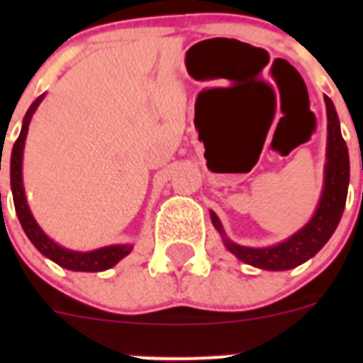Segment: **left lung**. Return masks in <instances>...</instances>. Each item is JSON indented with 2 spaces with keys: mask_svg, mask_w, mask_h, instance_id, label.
Listing matches in <instances>:
<instances>
[{
  "mask_svg": "<svg viewBox=\"0 0 363 363\" xmlns=\"http://www.w3.org/2000/svg\"><path fill=\"white\" fill-rule=\"evenodd\" d=\"M327 107V163L323 172V191L318 209L307 225L301 227L285 242L272 247H243L230 242L223 233L220 220L211 213L213 225L221 234L225 247L243 264L265 271H287L313 258L331 238L344 213L349 187V152L333 101L325 96Z\"/></svg>",
  "mask_w": 363,
  "mask_h": 363,
  "instance_id": "1",
  "label": "left lung"
}]
</instances>
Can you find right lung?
I'll use <instances>...</instances> for the list:
<instances>
[{
	"label": "right lung",
	"instance_id": "add662e5",
	"mask_svg": "<svg viewBox=\"0 0 363 363\" xmlns=\"http://www.w3.org/2000/svg\"><path fill=\"white\" fill-rule=\"evenodd\" d=\"M41 99H43V96H40L27 111V114H25L23 118V125H21V133H19L18 140H16L14 147H12L11 187L19 223H21L25 234H27L28 240L34 243V247H36L38 251L43 256H47V258L52 259V262H56L57 265H62V267L70 269V271L83 272H98L114 267L121 258H125V256L133 251V245H108L89 252L70 251V249H65V247L57 245L56 242H52V240L41 230V227L38 225L34 216H32L30 209H28L27 198H25L23 178H21V163H23V147L25 140H27L28 123H30V118L32 114H34V111L38 108V105L41 104Z\"/></svg>",
	"mask_w": 363,
	"mask_h": 363
}]
</instances>
